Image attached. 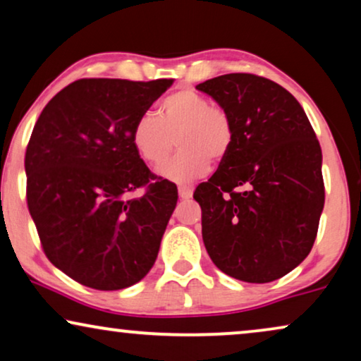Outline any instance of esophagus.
<instances>
[{
    "label": "esophagus",
    "mask_w": 361,
    "mask_h": 361,
    "mask_svg": "<svg viewBox=\"0 0 361 361\" xmlns=\"http://www.w3.org/2000/svg\"><path fill=\"white\" fill-rule=\"evenodd\" d=\"M192 194H194V190H192L190 185H179V197L182 200L190 199Z\"/></svg>",
    "instance_id": "34e87169"
}]
</instances>
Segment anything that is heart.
<instances>
[{
	"mask_svg": "<svg viewBox=\"0 0 361 361\" xmlns=\"http://www.w3.org/2000/svg\"><path fill=\"white\" fill-rule=\"evenodd\" d=\"M179 152L157 172L174 182H190L205 176L212 159L224 161L235 140L233 121L225 108L212 105L202 93L184 88L159 103L157 115L142 113L131 130V141L147 164L164 162L174 149Z\"/></svg>",
	"mask_w": 361,
	"mask_h": 361,
	"instance_id": "heart-1",
	"label": "heart"
}]
</instances>
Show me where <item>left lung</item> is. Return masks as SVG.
<instances>
[{
    "label": "left lung",
    "mask_w": 361,
    "mask_h": 361,
    "mask_svg": "<svg viewBox=\"0 0 361 361\" xmlns=\"http://www.w3.org/2000/svg\"><path fill=\"white\" fill-rule=\"evenodd\" d=\"M195 88L235 128L230 154L194 192L207 253L245 283L283 278L310 253L324 210L322 149L309 118L286 88L253 73Z\"/></svg>",
    "instance_id": "obj_1"
}]
</instances>
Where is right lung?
Returning <instances> with one entry per match:
<instances>
[{"instance_id": "right-lung-1", "label": "right lung", "mask_w": 361, "mask_h": 361, "mask_svg": "<svg viewBox=\"0 0 361 361\" xmlns=\"http://www.w3.org/2000/svg\"><path fill=\"white\" fill-rule=\"evenodd\" d=\"M171 85L167 78H82L34 125L24 159L29 214L49 261L77 283L125 289L154 264L177 187L154 180L131 130ZM145 185V196L129 197Z\"/></svg>"}]
</instances>
